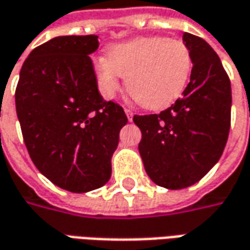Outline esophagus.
I'll use <instances>...</instances> for the list:
<instances>
[{
	"instance_id": "34e87169",
	"label": "esophagus",
	"mask_w": 250,
	"mask_h": 250,
	"mask_svg": "<svg viewBox=\"0 0 250 250\" xmlns=\"http://www.w3.org/2000/svg\"><path fill=\"white\" fill-rule=\"evenodd\" d=\"M125 115H127V119H128V122H131V120H133V115H134L133 110H131V109L125 108Z\"/></svg>"
}]
</instances>
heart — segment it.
I'll list each match as a JSON object with an SVG mask.
<instances>
[{
    "mask_svg": "<svg viewBox=\"0 0 250 250\" xmlns=\"http://www.w3.org/2000/svg\"><path fill=\"white\" fill-rule=\"evenodd\" d=\"M192 65L184 41L153 36L115 44L108 56L94 59L92 70L102 95L113 97L122 76L127 91L140 105L162 109L184 92Z\"/></svg>",
    "mask_w": 250,
    "mask_h": 250,
    "instance_id": "heart-1",
    "label": "heart"
}]
</instances>
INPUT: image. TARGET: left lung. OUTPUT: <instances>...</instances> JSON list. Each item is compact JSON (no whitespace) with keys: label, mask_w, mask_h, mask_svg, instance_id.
<instances>
[{"label":"left lung","mask_w":250,"mask_h":250,"mask_svg":"<svg viewBox=\"0 0 250 250\" xmlns=\"http://www.w3.org/2000/svg\"><path fill=\"white\" fill-rule=\"evenodd\" d=\"M192 72L181 98L159 115L134 116L138 144L151 180L167 189L198 183L217 162L227 144L231 122V83L219 55L205 40L184 33Z\"/></svg>","instance_id":"obj_1"}]
</instances>
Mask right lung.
<instances>
[{"mask_svg":"<svg viewBox=\"0 0 250 250\" xmlns=\"http://www.w3.org/2000/svg\"><path fill=\"white\" fill-rule=\"evenodd\" d=\"M98 36H59L34 48L15 92L23 140L40 173L83 194L105 185L127 125L120 105L99 94L90 55Z\"/></svg>","mask_w":250,"mask_h":250,"instance_id":"obj_1","label":"right lung"}]
</instances>
